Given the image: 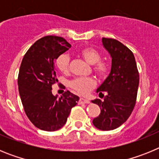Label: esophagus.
<instances>
[{
	"instance_id": "esophagus-1",
	"label": "esophagus",
	"mask_w": 159,
	"mask_h": 159,
	"mask_svg": "<svg viewBox=\"0 0 159 159\" xmlns=\"http://www.w3.org/2000/svg\"><path fill=\"white\" fill-rule=\"evenodd\" d=\"M79 102L80 103H89L90 101L88 100V99H84V98H80V101H79Z\"/></svg>"
}]
</instances>
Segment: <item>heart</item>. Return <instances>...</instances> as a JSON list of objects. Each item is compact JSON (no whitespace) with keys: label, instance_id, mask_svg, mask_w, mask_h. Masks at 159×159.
Instances as JSON below:
<instances>
[{"label":"heart","instance_id":"heart-1","mask_svg":"<svg viewBox=\"0 0 159 159\" xmlns=\"http://www.w3.org/2000/svg\"><path fill=\"white\" fill-rule=\"evenodd\" d=\"M79 54L87 63L94 65L93 71L100 78H105L111 71L110 63L101 60L102 53L92 47H85L80 50ZM57 66L63 74H68L70 71V59L67 55L63 54L57 58ZM96 85V81L92 77L76 78L69 83V87L81 95H86Z\"/></svg>","mask_w":159,"mask_h":159}]
</instances>
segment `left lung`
Instances as JSON below:
<instances>
[{"instance_id": "left-lung-1", "label": "left lung", "mask_w": 159, "mask_h": 159, "mask_svg": "<svg viewBox=\"0 0 159 159\" xmlns=\"http://www.w3.org/2000/svg\"><path fill=\"white\" fill-rule=\"evenodd\" d=\"M102 45L111 57V72L97 89L100 98L93 103L99 105L101 112L93 119L94 126L101 130L118 128L127 121L136 103L139 74L134 54L121 42L102 38ZM103 92L106 93L104 96Z\"/></svg>"}]
</instances>
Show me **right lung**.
<instances>
[{"instance_id":"obj_1","label":"right lung","mask_w":159,"mask_h":159,"mask_svg":"<svg viewBox=\"0 0 159 159\" xmlns=\"http://www.w3.org/2000/svg\"><path fill=\"white\" fill-rule=\"evenodd\" d=\"M65 39L47 36L35 42L20 67L18 89L26 116L40 130L55 131L64 126L80 98L69 91L60 98L52 93L58 82L56 60L71 48Z\"/></svg>"}]
</instances>
